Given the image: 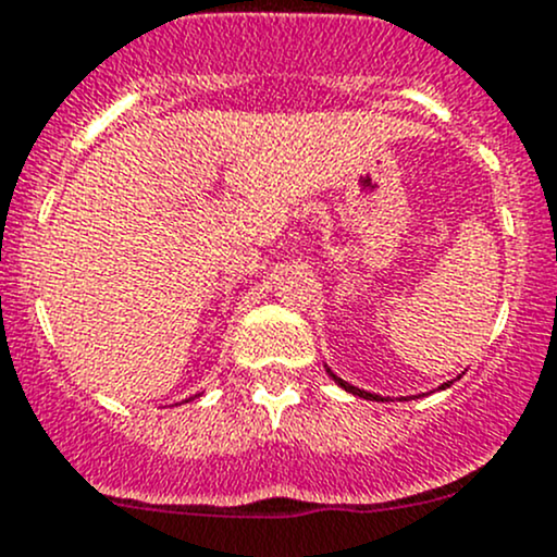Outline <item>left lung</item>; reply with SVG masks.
Segmentation results:
<instances>
[{
	"label": "left lung",
	"mask_w": 557,
	"mask_h": 557,
	"mask_svg": "<svg viewBox=\"0 0 557 557\" xmlns=\"http://www.w3.org/2000/svg\"><path fill=\"white\" fill-rule=\"evenodd\" d=\"M325 371H327V376H331L333 379V382H336L338 386H342V389H347V392H352V395H357V397H362V400H386V397H382V395H373V392H366V389H357V386H352V384H347V382H344V379H338L336 376V373H333L331 371V368H325ZM450 384H454V382H446V384H443L441 386V389H446V386H450Z\"/></svg>",
	"instance_id": "1"
}]
</instances>
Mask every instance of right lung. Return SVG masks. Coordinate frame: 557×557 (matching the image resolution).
I'll return each instance as SVG.
<instances>
[{
    "instance_id": "obj_1",
    "label": "right lung",
    "mask_w": 557,
    "mask_h": 557,
    "mask_svg": "<svg viewBox=\"0 0 557 557\" xmlns=\"http://www.w3.org/2000/svg\"><path fill=\"white\" fill-rule=\"evenodd\" d=\"M195 397H197V395H195Z\"/></svg>"
}]
</instances>
